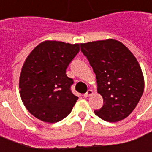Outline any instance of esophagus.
Segmentation results:
<instances>
[{
  "mask_svg": "<svg viewBox=\"0 0 152 152\" xmlns=\"http://www.w3.org/2000/svg\"><path fill=\"white\" fill-rule=\"evenodd\" d=\"M93 94H94V92H93V90H91V89H88V91H87V93L86 94H84V97L85 98H88V97H90L91 95H93Z\"/></svg>",
  "mask_w": 152,
  "mask_h": 152,
  "instance_id": "34e87169",
  "label": "esophagus"
}]
</instances>
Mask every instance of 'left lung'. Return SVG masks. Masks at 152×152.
I'll return each mask as SVG.
<instances>
[{"mask_svg": "<svg viewBox=\"0 0 152 152\" xmlns=\"http://www.w3.org/2000/svg\"><path fill=\"white\" fill-rule=\"evenodd\" d=\"M81 51L96 74L103 105L94 111L102 120L121 121L135 109L144 91V78L132 53L115 39L80 45Z\"/></svg>", "mask_w": 152, "mask_h": 152, "instance_id": "obj_1", "label": "left lung"}]
</instances>
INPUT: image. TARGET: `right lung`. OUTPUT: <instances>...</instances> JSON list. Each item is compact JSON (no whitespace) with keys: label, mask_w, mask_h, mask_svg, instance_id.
<instances>
[{"label":"right lung","mask_w":152,"mask_h":152,"mask_svg":"<svg viewBox=\"0 0 152 152\" xmlns=\"http://www.w3.org/2000/svg\"><path fill=\"white\" fill-rule=\"evenodd\" d=\"M79 52V45L47 40L31 51L22 67L20 94L34 117L43 122H59L78 100L71 91L73 78L66 69Z\"/></svg>","instance_id":"add662e5"}]
</instances>
